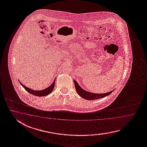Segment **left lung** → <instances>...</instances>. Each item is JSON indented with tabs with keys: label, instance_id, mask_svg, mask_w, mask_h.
<instances>
[{
	"label": "left lung",
	"instance_id": "obj_1",
	"mask_svg": "<svg viewBox=\"0 0 147 147\" xmlns=\"http://www.w3.org/2000/svg\"><path fill=\"white\" fill-rule=\"evenodd\" d=\"M74 83H75L76 90L77 91L78 94H79L81 97H82L83 98H84L86 100H95V99H98L99 98L106 97L107 96L109 95L113 91H111L109 92L105 93V94H94V93H91L90 92L84 90L83 89H82L80 87V86L78 84L77 82L75 81V80H74Z\"/></svg>",
	"mask_w": 147,
	"mask_h": 147
}]
</instances>
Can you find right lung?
I'll return each instance as SVG.
<instances>
[{"instance_id":"add662e5","label":"right lung","mask_w":147,"mask_h":147,"mask_svg":"<svg viewBox=\"0 0 147 147\" xmlns=\"http://www.w3.org/2000/svg\"><path fill=\"white\" fill-rule=\"evenodd\" d=\"M55 80H56V79L54 80L53 84H51L49 87L45 89H44V90L40 91L33 90L32 89H29V88L26 87L24 85H23V84H22L21 82H20V84L23 87L25 88L26 91H27V92H28L29 93L32 94L33 95H34V96H38V97H41V96L42 97V96H47V95L49 94L52 92V91L53 89V88L55 87Z\"/></svg>"}]
</instances>
